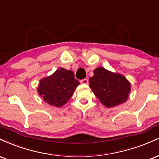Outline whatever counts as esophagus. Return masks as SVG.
<instances>
[{
  "instance_id": "obj_1",
  "label": "esophagus",
  "mask_w": 159,
  "mask_h": 159,
  "mask_svg": "<svg viewBox=\"0 0 159 159\" xmlns=\"http://www.w3.org/2000/svg\"><path fill=\"white\" fill-rule=\"evenodd\" d=\"M80 83L88 84V83H89V80L86 79V78H85V79H83V80H80Z\"/></svg>"
}]
</instances>
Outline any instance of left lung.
Returning <instances> with one entry per match:
<instances>
[{"label": "left lung", "mask_w": 159, "mask_h": 159, "mask_svg": "<svg viewBox=\"0 0 159 159\" xmlns=\"http://www.w3.org/2000/svg\"><path fill=\"white\" fill-rule=\"evenodd\" d=\"M89 85L95 96L106 107L124 103L131 90V85L124 76L103 68L95 69L94 76L89 79Z\"/></svg>", "instance_id": "8db88e82"}]
</instances>
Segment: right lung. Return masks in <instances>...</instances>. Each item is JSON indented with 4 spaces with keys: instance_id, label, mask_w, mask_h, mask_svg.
<instances>
[{
    "instance_id": "right-lung-1",
    "label": "right lung",
    "mask_w": 159,
    "mask_h": 159,
    "mask_svg": "<svg viewBox=\"0 0 159 159\" xmlns=\"http://www.w3.org/2000/svg\"><path fill=\"white\" fill-rule=\"evenodd\" d=\"M79 84L74 72L61 68L41 80L38 92L48 104L61 107L68 101Z\"/></svg>"
}]
</instances>
